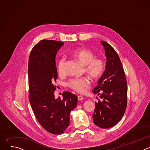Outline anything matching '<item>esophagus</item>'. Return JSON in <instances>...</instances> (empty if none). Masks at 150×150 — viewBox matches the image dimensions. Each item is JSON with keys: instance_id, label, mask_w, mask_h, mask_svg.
I'll return each mask as SVG.
<instances>
[{"instance_id": "1", "label": "esophagus", "mask_w": 150, "mask_h": 150, "mask_svg": "<svg viewBox=\"0 0 150 150\" xmlns=\"http://www.w3.org/2000/svg\"><path fill=\"white\" fill-rule=\"evenodd\" d=\"M78 100L81 101L83 100V97L82 96H78Z\"/></svg>"}]
</instances>
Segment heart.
Masks as SVG:
<instances>
[{
	"label": "heart",
	"mask_w": 150,
	"mask_h": 150,
	"mask_svg": "<svg viewBox=\"0 0 150 150\" xmlns=\"http://www.w3.org/2000/svg\"><path fill=\"white\" fill-rule=\"evenodd\" d=\"M72 55L85 66V72L93 79L98 78L103 72L104 63L99 58H95V54L90 50L78 49L73 52ZM65 57H61L57 64V72L59 75L65 73ZM90 82L87 78H75L68 82V86L74 90L82 93L90 85Z\"/></svg>",
	"instance_id": "1"
}]
</instances>
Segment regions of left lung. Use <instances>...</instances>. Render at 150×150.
Segmentation results:
<instances>
[{
	"label": "left lung",
	"instance_id": "1",
	"mask_svg": "<svg viewBox=\"0 0 150 150\" xmlns=\"http://www.w3.org/2000/svg\"><path fill=\"white\" fill-rule=\"evenodd\" d=\"M106 56L105 71L93 92L103 100L96 102L93 115L97 126L106 129L113 127L122 118L127 105V83L120 58L108 42L101 41Z\"/></svg>",
	"mask_w": 150,
	"mask_h": 150
}]
</instances>
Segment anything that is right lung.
<instances>
[{
	"label": "right lung",
	"instance_id": "1",
	"mask_svg": "<svg viewBox=\"0 0 150 150\" xmlns=\"http://www.w3.org/2000/svg\"><path fill=\"white\" fill-rule=\"evenodd\" d=\"M62 42L44 40L32 49L28 62L29 100L34 113L47 132L63 134L70 123V113L77 105V96L69 91L56 98L54 83L57 79L56 56Z\"/></svg>",
	"mask_w": 150,
	"mask_h": 150
}]
</instances>
